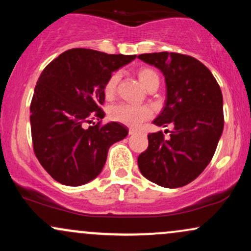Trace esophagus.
<instances>
[{
    "label": "esophagus",
    "mask_w": 251,
    "mask_h": 251,
    "mask_svg": "<svg viewBox=\"0 0 251 251\" xmlns=\"http://www.w3.org/2000/svg\"><path fill=\"white\" fill-rule=\"evenodd\" d=\"M137 132H138L137 129H134V128H129L128 129V133L129 134H134V133H137Z\"/></svg>",
    "instance_id": "obj_1"
}]
</instances>
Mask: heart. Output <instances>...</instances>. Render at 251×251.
<instances>
[{
    "label": "heart",
    "mask_w": 251,
    "mask_h": 251,
    "mask_svg": "<svg viewBox=\"0 0 251 251\" xmlns=\"http://www.w3.org/2000/svg\"><path fill=\"white\" fill-rule=\"evenodd\" d=\"M138 77L142 81V83L146 88L153 82H159V76H158L157 72L152 70V68L143 67L138 71ZM120 81V74L118 72L112 73L107 81L105 82L103 86V93H105L106 98H113L116 94L118 85ZM109 118L114 122H118L124 125L132 126V127H137L140 124H143L153 114V111L150 106L146 105H133V103L127 102H119L116 105L111 106L109 108Z\"/></svg>",
    "instance_id": "b5f03b06"
}]
</instances>
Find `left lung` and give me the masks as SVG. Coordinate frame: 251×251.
<instances>
[{
	"label": "left lung",
	"instance_id": "left-lung-1",
	"mask_svg": "<svg viewBox=\"0 0 251 251\" xmlns=\"http://www.w3.org/2000/svg\"><path fill=\"white\" fill-rule=\"evenodd\" d=\"M138 57L165 76V106L153 124L174 125L170 138H164L162 131L148 135L149 146L138 157V166L152 183L180 188L195 180L215 154L224 126L220 85L190 55L162 51Z\"/></svg>",
	"mask_w": 251,
	"mask_h": 251
}]
</instances>
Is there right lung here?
Wrapping results in <instances>:
<instances>
[{"label": "right lung", "instance_id": "1", "mask_svg": "<svg viewBox=\"0 0 251 251\" xmlns=\"http://www.w3.org/2000/svg\"><path fill=\"white\" fill-rule=\"evenodd\" d=\"M135 55L73 48L46 66L30 103L34 153L43 169L63 185L79 186L101 172L109 146L128 129L119 123L88 126L102 119L103 86L114 71Z\"/></svg>", "mask_w": 251, "mask_h": 251}]
</instances>
